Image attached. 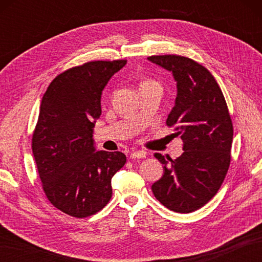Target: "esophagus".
<instances>
[{
    "label": "esophagus",
    "instance_id": "obj_1",
    "mask_svg": "<svg viewBox=\"0 0 262 262\" xmlns=\"http://www.w3.org/2000/svg\"><path fill=\"white\" fill-rule=\"evenodd\" d=\"M129 157H130V159H134V160L135 159H144V158H146V153L143 151H134L129 154Z\"/></svg>",
    "mask_w": 262,
    "mask_h": 262
}]
</instances>
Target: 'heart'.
Instances as JSON below:
<instances>
[{
    "label": "heart",
    "instance_id": "1",
    "mask_svg": "<svg viewBox=\"0 0 262 262\" xmlns=\"http://www.w3.org/2000/svg\"><path fill=\"white\" fill-rule=\"evenodd\" d=\"M144 83H155V82H152V81H146V82H144Z\"/></svg>",
    "mask_w": 262,
    "mask_h": 262
}]
</instances>
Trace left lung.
<instances>
[{
    "label": "left lung",
    "mask_w": 262,
    "mask_h": 262,
    "mask_svg": "<svg viewBox=\"0 0 262 262\" xmlns=\"http://www.w3.org/2000/svg\"><path fill=\"white\" fill-rule=\"evenodd\" d=\"M170 71L177 82L174 107L166 125L183 141L181 157L155 153L164 173L152 185L155 198L176 213L202 208L219 191L231 162L233 124L225 98L203 65L179 55L147 57Z\"/></svg>",
    "instance_id": "left-lung-1"
}]
</instances>
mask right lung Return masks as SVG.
I'll use <instances>...</instances> for the list:
<instances>
[{
    "instance_id": "add662e5",
    "label": "right lung",
    "mask_w": 262,
    "mask_h": 262,
    "mask_svg": "<svg viewBox=\"0 0 262 262\" xmlns=\"http://www.w3.org/2000/svg\"><path fill=\"white\" fill-rule=\"evenodd\" d=\"M126 59L93 60L57 75L43 94L32 134L42 189L55 207L77 219L101 210L113 196L111 178L126 163L121 152H96L94 122L101 94Z\"/></svg>"
}]
</instances>
